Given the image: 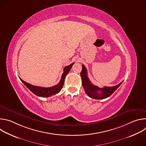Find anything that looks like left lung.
Wrapping results in <instances>:
<instances>
[{
	"label": "left lung",
	"instance_id": "8db88e82",
	"mask_svg": "<svg viewBox=\"0 0 146 146\" xmlns=\"http://www.w3.org/2000/svg\"><path fill=\"white\" fill-rule=\"evenodd\" d=\"M82 79V85L86 93L91 98L103 99L109 97L120 86L123 81L119 84L113 87H104L99 88L93 85L87 76V70L84 65H82V70L80 73Z\"/></svg>",
	"mask_w": 146,
	"mask_h": 146
}]
</instances>
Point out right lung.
<instances>
[{
  "label": "right lung",
  "mask_w": 146,
  "mask_h": 146,
  "mask_svg": "<svg viewBox=\"0 0 146 146\" xmlns=\"http://www.w3.org/2000/svg\"><path fill=\"white\" fill-rule=\"evenodd\" d=\"M74 63H73L70 64L69 66H65L64 69V73L62 75L61 79L58 83V84L51 87H37L33 86L29 83L24 81L21 78H20L21 81L25 86L35 95L40 96V97H50L52 95H54L60 92L61 89L62 88L64 84V81H65V78L66 76L68 74V73L69 72L70 70L71 69Z\"/></svg>",
  "instance_id": "right-lung-1"
}]
</instances>
